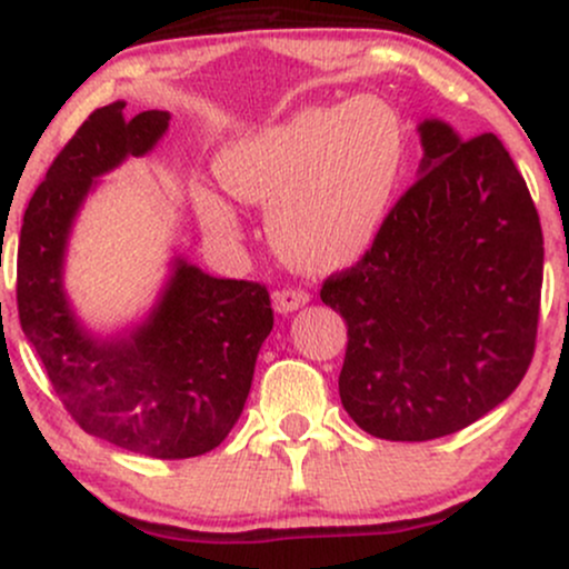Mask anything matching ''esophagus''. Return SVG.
Listing matches in <instances>:
<instances>
[{"label":"esophagus","mask_w":569,"mask_h":569,"mask_svg":"<svg viewBox=\"0 0 569 569\" xmlns=\"http://www.w3.org/2000/svg\"><path fill=\"white\" fill-rule=\"evenodd\" d=\"M310 302V293L307 291H293V289H286V291H278L276 297H272V305H276L278 312H293L299 310V307H305Z\"/></svg>","instance_id":"esophagus-1"}]
</instances>
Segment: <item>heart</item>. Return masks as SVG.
Returning a JSON list of instances; mask_svg holds the SVG:
<instances>
[{
    "label": "heart",
    "mask_w": 569,
    "mask_h": 569,
    "mask_svg": "<svg viewBox=\"0 0 569 569\" xmlns=\"http://www.w3.org/2000/svg\"><path fill=\"white\" fill-rule=\"evenodd\" d=\"M213 168L234 198L270 208L267 234L280 259L329 272L356 262L380 232L407 168V133L388 101L358 96L238 136ZM194 200L213 234L238 232L217 194L200 189Z\"/></svg>",
    "instance_id": "1"
}]
</instances>
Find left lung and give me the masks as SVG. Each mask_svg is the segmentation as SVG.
<instances>
[{"label":"left lung","mask_w":569,"mask_h":569,"mask_svg":"<svg viewBox=\"0 0 569 569\" xmlns=\"http://www.w3.org/2000/svg\"><path fill=\"white\" fill-rule=\"evenodd\" d=\"M417 181L321 299L348 323L339 398L388 441L457 433L513 393L532 361L543 232L495 133L466 141L443 120L417 126Z\"/></svg>","instance_id":"left-lung-1"}]
</instances>
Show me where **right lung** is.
<instances>
[{"label": "right lung", "mask_w": 569, "mask_h": 569, "mask_svg": "<svg viewBox=\"0 0 569 569\" xmlns=\"http://www.w3.org/2000/svg\"><path fill=\"white\" fill-rule=\"evenodd\" d=\"M168 120L160 109L128 120L126 101H114L71 136L23 213L18 316L84 433L136 455L184 460L211 452L238 422L259 348L272 331L270 293L173 257L149 316L103 337L82 323L63 286L82 202L103 173L152 152Z\"/></svg>", "instance_id": "1"}]
</instances>
